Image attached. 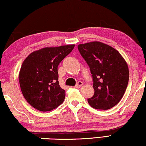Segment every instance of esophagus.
<instances>
[{
	"label": "esophagus",
	"instance_id": "34e87169",
	"mask_svg": "<svg viewBox=\"0 0 146 146\" xmlns=\"http://www.w3.org/2000/svg\"><path fill=\"white\" fill-rule=\"evenodd\" d=\"M82 86H83V83H82V82H78L76 85L75 86V88H81Z\"/></svg>",
	"mask_w": 146,
	"mask_h": 146
}]
</instances>
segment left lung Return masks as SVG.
<instances>
[{
    "mask_svg": "<svg viewBox=\"0 0 146 146\" xmlns=\"http://www.w3.org/2000/svg\"><path fill=\"white\" fill-rule=\"evenodd\" d=\"M90 68L95 92L88 99L91 107L107 110L115 107L123 97L129 80L127 62L115 48L99 41L78 45Z\"/></svg>",
    "mask_w": 146,
    "mask_h": 146,
    "instance_id": "8db88e82",
    "label": "left lung"
}]
</instances>
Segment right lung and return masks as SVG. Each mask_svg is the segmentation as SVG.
I'll list each match as a JSON object with an SVG mask.
<instances>
[{"instance_id": "right-lung-1", "label": "right lung", "mask_w": 146, "mask_h": 146, "mask_svg": "<svg viewBox=\"0 0 146 146\" xmlns=\"http://www.w3.org/2000/svg\"><path fill=\"white\" fill-rule=\"evenodd\" d=\"M74 46L42 48L31 52L24 60L19 72L21 91L35 109L50 111L63 103L65 91L59 86L57 68Z\"/></svg>"}]
</instances>
